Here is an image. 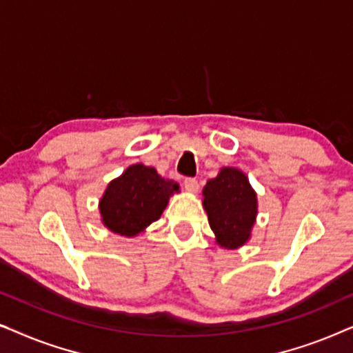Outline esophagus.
<instances>
[{"label": "esophagus", "instance_id": "obj_1", "mask_svg": "<svg viewBox=\"0 0 353 353\" xmlns=\"http://www.w3.org/2000/svg\"><path fill=\"white\" fill-rule=\"evenodd\" d=\"M185 190L188 192H197V191H199V183H197L196 178H186V180H185Z\"/></svg>", "mask_w": 353, "mask_h": 353}]
</instances>
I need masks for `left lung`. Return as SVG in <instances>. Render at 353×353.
<instances>
[{
  "label": "left lung",
  "mask_w": 353,
  "mask_h": 353,
  "mask_svg": "<svg viewBox=\"0 0 353 353\" xmlns=\"http://www.w3.org/2000/svg\"><path fill=\"white\" fill-rule=\"evenodd\" d=\"M202 205L215 239L223 249H238L250 238L257 216V194L238 168L223 167L202 190Z\"/></svg>",
  "instance_id": "left-lung-1"
}]
</instances>
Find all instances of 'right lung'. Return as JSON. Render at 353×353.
<instances>
[{
  "label": "right lung",
  "instance_id": "right-lung-1",
  "mask_svg": "<svg viewBox=\"0 0 353 353\" xmlns=\"http://www.w3.org/2000/svg\"><path fill=\"white\" fill-rule=\"evenodd\" d=\"M178 191V183L162 178L156 168L134 163L105 188L99 201L101 220L112 233L132 238L161 219Z\"/></svg>",
  "mask_w": 353,
  "mask_h": 353
}]
</instances>
